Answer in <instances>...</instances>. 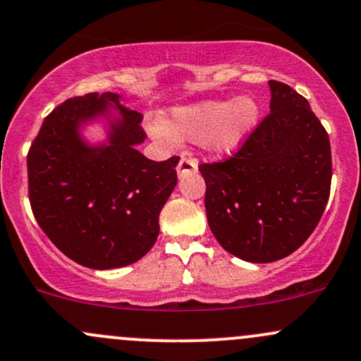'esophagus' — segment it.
<instances>
[{"mask_svg": "<svg viewBox=\"0 0 361 361\" xmlns=\"http://www.w3.org/2000/svg\"><path fill=\"white\" fill-rule=\"evenodd\" d=\"M197 171V162L195 159L192 157H181L180 162H178V168H176V173L178 176H185V174H190V173H195Z\"/></svg>", "mask_w": 361, "mask_h": 361, "instance_id": "1", "label": "esophagus"}]
</instances>
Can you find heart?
Returning a JSON list of instances; mask_svg holds the SVG:
<instances>
[{
	"mask_svg": "<svg viewBox=\"0 0 361 361\" xmlns=\"http://www.w3.org/2000/svg\"><path fill=\"white\" fill-rule=\"evenodd\" d=\"M259 117L257 104L249 97L235 100H206L178 107L171 112L168 123L154 119L147 130L157 142L173 143L174 140L202 142L216 154L237 150Z\"/></svg>",
	"mask_w": 361,
	"mask_h": 361,
	"instance_id": "1",
	"label": "heart"
}]
</instances>
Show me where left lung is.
Returning <instances> with one entry per match:
<instances>
[{"instance_id": "left-lung-1", "label": "left lung", "mask_w": 361, "mask_h": 361, "mask_svg": "<svg viewBox=\"0 0 361 361\" xmlns=\"http://www.w3.org/2000/svg\"><path fill=\"white\" fill-rule=\"evenodd\" d=\"M270 114L230 159L200 164L209 228L249 263H271L301 247L327 206L329 135L308 100L270 81Z\"/></svg>"}]
</instances>
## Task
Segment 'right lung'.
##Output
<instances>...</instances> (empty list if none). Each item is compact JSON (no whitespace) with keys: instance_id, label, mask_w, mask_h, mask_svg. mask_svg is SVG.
<instances>
[{"instance_id":"obj_1","label":"right lung","mask_w":361,"mask_h":361,"mask_svg":"<svg viewBox=\"0 0 361 361\" xmlns=\"http://www.w3.org/2000/svg\"><path fill=\"white\" fill-rule=\"evenodd\" d=\"M98 116L108 119L109 138L90 146L80 128ZM142 119L121 104V94L88 93L60 104L30 145L34 218L56 247L86 268L128 267L157 240L159 214L176 187L180 157L155 162L138 152L147 138Z\"/></svg>"}]
</instances>
